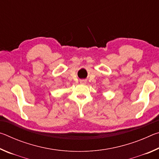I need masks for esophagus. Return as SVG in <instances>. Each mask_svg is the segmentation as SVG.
<instances>
[{
  "label": "esophagus",
  "instance_id": "esophagus-1",
  "mask_svg": "<svg viewBox=\"0 0 159 159\" xmlns=\"http://www.w3.org/2000/svg\"><path fill=\"white\" fill-rule=\"evenodd\" d=\"M82 83H85V82L84 81H82Z\"/></svg>",
  "mask_w": 159,
  "mask_h": 159
}]
</instances>
